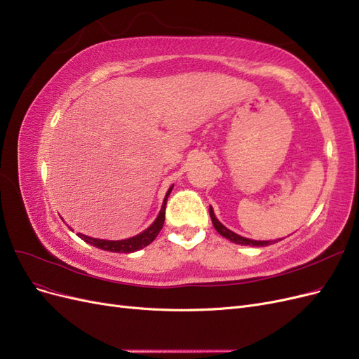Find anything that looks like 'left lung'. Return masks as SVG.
<instances>
[{
    "mask_svg": "<svg viewBox=\"0 0 359 359\" xmlns=\"http://www.w3.org/2000/svg\"><path fill=\"white\" fill-rule=\"evenodd\" d=\"M210 215H211V220H212V224L215 227V231L219 232L222 236H224L226 240H229L235 244H241V245H253V247H265V245H269V244H274L277 243L276 241H255V240H248V238H244L241 235H238L232 231L227 229L226 226H223L219 220H217V217L214 215V211H212V206H210ZM280 241V240H278Z\"/></svg>",
    "mask_w": 359,
    "mask_h": 359,
    "instance_id": "8db88e82",
    "label": "left lung"
}]
</instances>
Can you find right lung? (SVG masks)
<instances>
[{"mask_svg":"<svg viewBox=\"0 0 359 359\" xmlns=\"http://www.w3.org/2000/svg\"><path fill=\"white\" fill-rule=\"evenodd\" d=\"M173 186L168 190L166 196H165V201H163V205H161V210L157 215V219L154 220V223L151 224L148 229H145L144 232H140L139 235L136 236H132V238H127V240H121V241H107V240H97V238H91V236H86V235H82V233H78V236L81 238V240H83L85 243H88L97 248H102V250H106V252H114V253H133L136 252V250H140L147 247L148 244L153 243L157 235L160 233L161 227H163V223H165V212H166V201L169 198V194L172 191Z\"/></svg>","mask_w":359,"mask_h":359,"instance_id":"add662e5","label":"right lung"}]
</instances>
